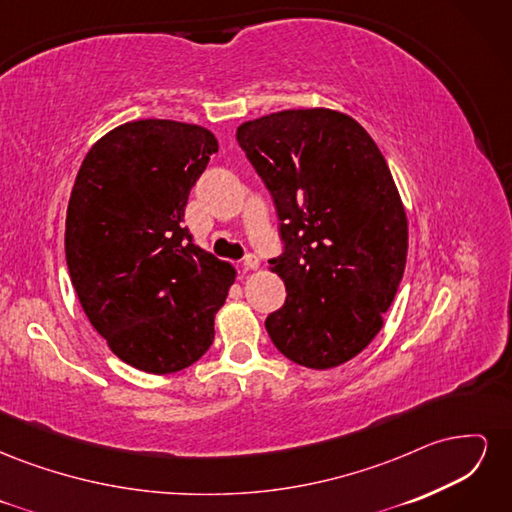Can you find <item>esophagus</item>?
Listing matches in <instances>:
<instances>
[{
  "label": "esophagus",
  "instance_id": "1",
  "mask_svg": "<svg viewBox=\"0 0 512 512\" xmlns=\"http://www.w3.org/2000/svg\"><path fill=\"white\" fill-rule=\"evenodd\" d=\"M243 269H245V271H256V269H258V258H256L254 254H247V256L243 258Z\"/></svg>",
  "mask_w": 512,
  "mask_h": 512
}]
</instances>
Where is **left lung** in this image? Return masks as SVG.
<instances>
[{"instance_id": "left-lung-1", "label": "left lung", "mask_w": 512, "mask_h": 512, "mask_svg": "<svg viewBox=\"0 0 512 512\" xmlns=\"http://www.w3.org/2000/svg\"><path fill=\"white\" fill-rule=\"evenodd\" d=\"M237 141L273 196L284 254L271 271L286 303L265 320L292 363L331 369L382 329L406 269L408 220L365 128L331 108L271 113Z\"/></svg>"}]
</instances>
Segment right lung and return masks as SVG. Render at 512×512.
<instances>
[{"label": "right lung", "mask_w": 512, "mask_h": 512, "mask_svg": "<svg viewBox=\"0 0 512 512\" xmlns=\"http://www.w3.org/2000/svg\"><path fill=\"white\" fill-rule=\"evenodd\" d=\"M218 141L138 119L89 149L68 203L66 262L83 312L123 363L173 374L213 344L237 271L194 245L185 205Z\"/></svg>", "instance_id": "obj_1"}]
</instances>
